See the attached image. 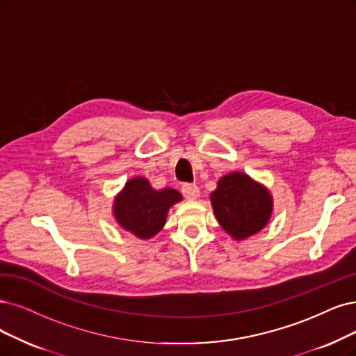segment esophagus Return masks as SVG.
Here are the masks:
<instances>
[{
    "label": "esophagus",
    "mask_w": 356,
    "mask_h": 356,
    "mask_svg": "<svg viewBox=\"0 0 356 356\" xmlns=\"http://www.w3.org/2000/svg\"><path fill=\"white\" fill-rule=\"evenodd\" d=\"M181 191L187 200H195V198L200 195V188H198L195 184H184Z\"/></svg>",
    "instance_id": "esophagus-1"
}]
</instances>
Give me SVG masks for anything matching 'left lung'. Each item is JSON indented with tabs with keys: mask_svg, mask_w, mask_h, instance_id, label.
<instances>
[{
	"mask_svg": "<svg viewBox=\"0 0 356 356\" xmlns=\"http://www.w3.org/2000/svg\"><path fill=\"white\" fill-rule=\"evenodd\" d=\"M210 203L222 229L235 241L259 234L273 213V197L268 188L236 170L218 181Z\"/></svg>",
	"mask_w": 356,
	"mask_h": 356,
	"instance_id": "obj_1",
	"label": "left lung"
}]
</instances>
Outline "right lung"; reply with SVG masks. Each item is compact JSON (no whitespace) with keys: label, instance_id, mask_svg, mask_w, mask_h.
I'll return each mask as SVG.
<instances>
[{"label":"right lung","instance_id":"add662e5","mask_svg":"<svg viewBox=\"0 0 356 356\" xmlns=\"http://www.w3.org/2000/svg\"><path fill=\"white\" fill-rule=\"evenodd\" d=\"M182 200L174 188L154 190L145 177H134L113 200V218L124 231L138 239H150L165 226L169 209Z\"/></svg>","mask_w":356,"mask_h":356}]
</instances>
